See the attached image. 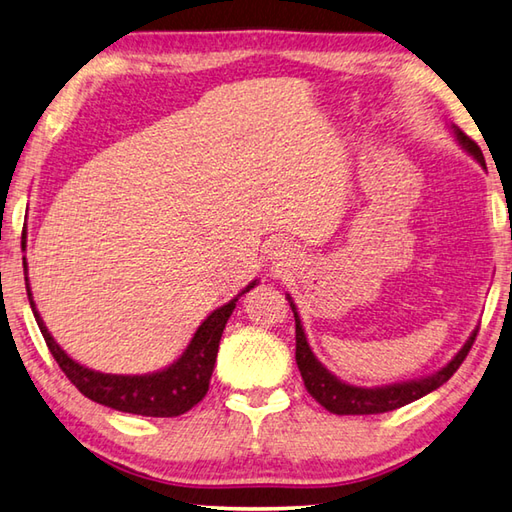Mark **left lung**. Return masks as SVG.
Here are the masks:
<instances>
[{
	"label": "left lung",
	"mask_w": 512,
	"mask_h": 512,
	"mask_svg": "<svg viewBox=\"0 0 512 512\" xmlns=\"http://www.w3.org/2000/svg\"><path fill=\"white\" fill-rule=\"evenodd\" d=\"M452 131H455V138L459 140L461 147H464L481 167H486L484 153H481L479 144L475 140H470L464 131L455 127V124H452ZM287 298H289V307H292L294 321H296V365H298V370H301L305 388L325 410H330L334 414H381V412L403 408L412 401L426 397V394H430L432 390L441 388V385L459 370V365L464 363L472 343H475V336L479 332V327H477V330L470 334L466 345L461 347L455 356H452V361L448 365H443V368L435 374L423 376V379H417V381L383 385V388H356V385L343 383L341 379H336V376L330 370H325L323 363L316 359L314 352L310 350V343H307V339H305L301 316H298V312H296L292 296H287Z\"/></svg>",
	"instance_id": "left-lung-1"
}]
</instances>
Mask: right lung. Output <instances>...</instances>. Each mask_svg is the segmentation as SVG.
I'll return each instance as SVG.
<instances>
[{
    "label": "right lung",
    "mask_w": 512,
    "mask_h": 512,
    "mask_svg": "<svg viewBox=\"0 0 512 512\" xmlns=\"http://www.w3.org/2000/svg\"><path fill=\"white\" fill-rule=\"evenodd\" d=\"M26 247V240L22 236V249ZM24 278H26V292L28 301H31L35 321L40 325V332L44 341L51 350L53 359L60 365L62 372L69 376V381L80 390L84 397H89L95 403H102L106 408L129 412V414H142V417H180L187 410L202 401L209 390V379L216 365V354L220 345V336H223L225 325L229 321L231 312H234L238 296H243L256 285V281L249 283L243 292L229 303L211 312L194 334V339L187 345L178 361H173L169 368L151 374H104L84 368L77 361H73L66 354L55 339L48 334L46 325L42 321L40 312L35 310L31 287H28V269L24 258Z\"/></svg>",
    "instance_id": "right-lung-1"
}]
</instances>
